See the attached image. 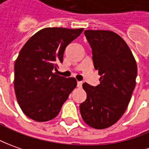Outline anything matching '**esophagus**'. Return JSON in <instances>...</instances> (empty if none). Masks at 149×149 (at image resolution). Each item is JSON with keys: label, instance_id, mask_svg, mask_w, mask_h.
<instances>
[{"label": "esophagus", "instance_id": "34e87169", "mask_svg": "<svg viewBox=\"0 0 149 149\" xmlns=\"http://www.w3.org/2000/svg\"><path fill=\"white\" fill-rule=\"evenodd\" d=\"M82 85H83V83H82V82H79V81L77 82V87H78V88H82Z\"/></svg>", "mask_w": 149, "mask_h": 149}]
</instances>
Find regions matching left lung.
Segmentation results:
<instances>
[{"label":"left lung","mask_w":149,"mask_h":149,"mask_svg":"<svg viewBox=\"0 0 149 149\" xmlns=\"http://www.w3.org/2000/svg\"><path fill=\"white\" fill-rule=\"evenodd\" d=\"M94 68L100 75L96 87L84 83L87 99L79 105L83 119L95 129H104L123 115L135 87L137 64L123 38L111 31L86 30Z\"/></svg>","instance_id":"8db88e82"}]
</instances>
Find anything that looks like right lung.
Returning a JSON list of instances; mask_svg holds the SVG:
<instances>
[{"label": "right lung", "mask_w": 149, "mask_h": 149, "mask_svg": "<svg viewBox=\"0 0 149 149\" xmlns=\"http://www.w3.org/2000/svg\"><path fill=\"white\" fill-rule=\"evenodd\" d=\"M84 28L46 27L22 48L14 64V91L22 112L36 122L56 118L69 95L76 88L74 78L53 73L63 61L66 46Z\"/></svg>", "instance_id": "obj_1"}]
</instances>
